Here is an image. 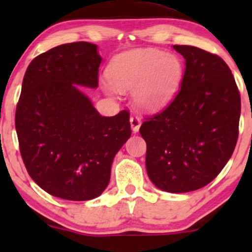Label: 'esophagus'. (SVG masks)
I'll return each instance as SVG.
<instances>
[{"label":"esophagus","instance_id":"1","mask_svg":"<svg viewBox=\"0 0 252 252\" xmlns=\"http://www.w3.org/2000/svg\"><path fill=\"white\" fill-rule=\"evenodd\" d=\"M130 126H131L132 131L137 132L141 126V117L137 116V115H132V116L130 117Z\"/></svg>","mask_w":252,"mask_h":252}]
</instances>
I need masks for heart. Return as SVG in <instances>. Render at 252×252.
<instances>
[{
  "mask_svg": "<svg viewBox=\"0 0 252 252\" xmlns=\"http://www.w3.org/2000/svg\"><path fill=\"white\" fill-rule=\"evenodd\" d=\"M108 77L118 90L134 89V98L146 111L164 108L180 86L184 66L174 54L158 50H134L115 57ZM109 91L112 89L108 86Z\"/></svg>",
  "mask_w": 252,
  "mask_h": 252,
  "instance_id": "obj_1",
  "label": "heart"
}]
</instances>
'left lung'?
<instances>
[{"mask_svg": "<svg viewBox=\"0 0 252 252\" xmlns=\"http://www.w3.org/2000/svg\"><path fill=\"white\" fill-rule=\"evenodd\" d=\"M186 60L181 88L162 111L146 117V167L158 189H201L230 160L238 140L241 94L227 63L217 54L174 45Z\"/></svg>", "mask_w": 252, "mask_h": 252, "instance_id": "obj_1", "label": "left lung"}]
</instances>
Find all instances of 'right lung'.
<instances>
[{"label": "right lung", "instance_id": "right-lung-1", "mask_svg": "<svg viewBox=\"0 0 252 252\" xmlns=\"http://www.w3.org/2000/svg\"><path fill=\"white\" fill-rule=\"evenodd\" d=\"M100 63L94 43H65L34 58L22 82L15 128L26 169L66 200L102 194L112 160L131 135L128 110L104 117L77 86L96 89Z\"/></svg>", "mask_w": 252, "mask_h": 252}]
</instances>
